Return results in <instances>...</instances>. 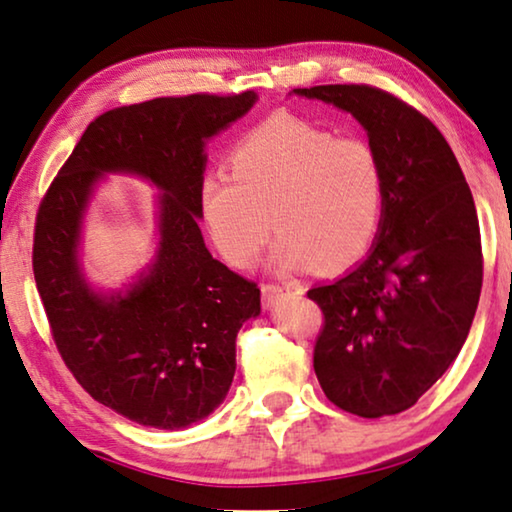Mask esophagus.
<instances>
[{
	"label": "esophagus",
	"mask_w": 512,
	"mask_h": 512,
	"mask_svg": "<svg viewBox=\"0 0 512 512\" xmlns=\"http://www.w3.org/2000/svg\"><path fill=\"white\" fill-rule=\"evenodd\" d=\"M288 290L285 285H278V283H262V297H264V304H274L278 297L283 295V292Z\"/></svg>",
	"instance_id": "obj_1"
}]
</instances>
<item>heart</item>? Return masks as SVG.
<instances>
[{
    "instance_id": "obj_1",
    "label": "heart",
    "mask_w": 512,
    "mask_h": 512,
    "mask_svg": "<svg viewBox=\"0 0 512 512\" xmlns=\"http://www.w3.org/2000/svg\"><path fill=\"white\" fill-rule=\"evenodd\" d=\"M227 173L199 187L201 217L222 257L248 267L271 234L281 271L339 269L365 255L384 215L386 177L370 142L276 114L231 147Z\"/></svg>"
}]
</instances>
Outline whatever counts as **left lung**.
I'll return each instance as SVG.
<instances>
[{
    "label": "left lung",
    "instance_id": "obj_1",
    "mask_svg": "<svg viewBox=\"0 0 512 512\" xmlns=\"http://www.w3.org/2000/svg\"><path fill=\"white\" fill-rule=\"evenodd\" d=\"M365 126L386 177L367 260L306 295L323 311L313 370L339 410L377 419L412 407L466 342L482 290V243L459 161L419 109L367 84L295 88Z\"/></svg>",
    "mask_w": 512,
    "mask_h": 512
}]
</instances>
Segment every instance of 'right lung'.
<instances>
[{
  "label": "right lung",
  "instance_id": "obj_1",
  "mask_svg": "<svg viewBox=\"0 0 512 512\" xmlns=\"http://www.w3.org/2000/svg\"><path fill=\"white\" fill-rule=\"evenodd\" d=\"M255 93H192L114 107L93 119L46 189L32 271L60 358L84 391L152 428L206 419L236 372V335L260 313L255 281L213 260L199 229L203 142L243 117ZM135 172L164 189L155 267L107 300L78 274L76 238L92 182Z\"/></svg>",
  "mask_w": 512,
  "mask_h": 512
}]
</instances>
